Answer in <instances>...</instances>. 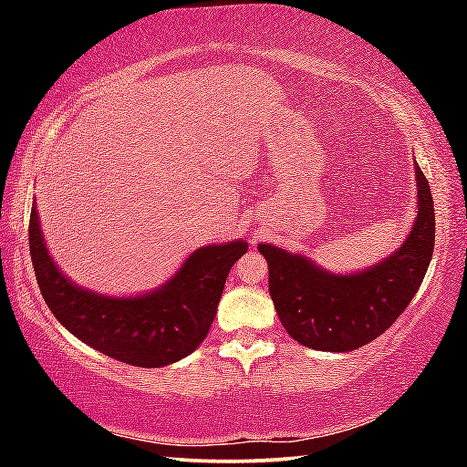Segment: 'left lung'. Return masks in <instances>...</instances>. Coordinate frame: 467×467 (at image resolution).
I'll use <instances>...</instances> for the list:
<instances>
[{"label":"left lung","mask_w":467,"mask_h":467,"mask_svg":"<svg viewBox=\"0 0 467 467\" xmlns=\"http://www.w3.org/2000/svg\"><path fill=\"white\" fill-rule=\"evenodd\" d=\"M416 220L389 257L352 274H334L303 253L257 244L270 267V296L282 326L298 344L350 352L373 342L406 311L420 288L434 249V205L418 164Z\"/></svg>","instance_id":"left-lung-1"}]
</instances>
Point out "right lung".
I'll return each mask as SVG.
<instances>
[{"mask_svg": "<svg viewBox=\"0 0 467 467\" xmlns=\"http://www.w3.org/2000/svg\"><path fill=\"white\" fill-rule=\"evenodd\" d=\"M28 241L38 288L55 319L94 350L141 368L172 365L203 342L226 275L249 247L243 239L203 244L158 288L110 296L78 286L59 270L47 249L36 202Z\"/></svg>", "mask_w": 467, "mask_h": 467, "instance_id": "obj_1", "label": "right lung"}]
</instances>
